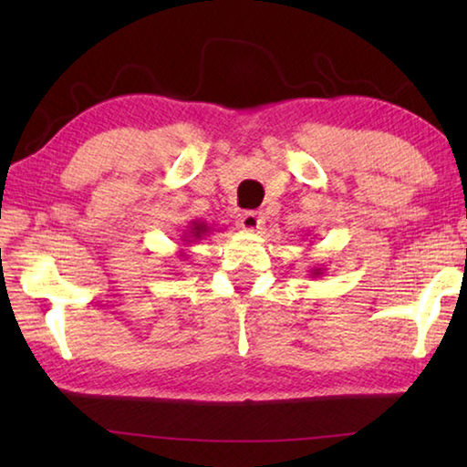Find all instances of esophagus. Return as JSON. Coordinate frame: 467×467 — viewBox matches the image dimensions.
Masks as SVG:
<instances>
[{"mask_svg": "<svg viewBox=\"0 0 467 467\" xmlns=\"http://www.w3.org/2000/svg\"><path fill=\"white\" fill-rule=\"evenodd\" d=\"M262 224H264V216L259 214V212L249 210V212H243L239 216V226L247 233L257 231V228H262Z\"/></svg>", "mask_w": 467, "mask_h": 467, "instance_id": "34e87169", "label": "esophagus"}]
</instances>
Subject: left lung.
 <instances>
[{
    "instance_id": "left-lung-1",
    "label": "left lung",
    "mask_w": 467,
    "mask_h": 467,
    "mask_svg": "<svg viewBox=\"0 0 467 467\" xmlns=\"http://www.w3.org/2000/svg\"><path fill=\"white\" fill-rule=\"evenodd\" d=\"M323 274H326V267H311L309 270V275H313V278H319Z\"/></svg>"
}]
</instances>
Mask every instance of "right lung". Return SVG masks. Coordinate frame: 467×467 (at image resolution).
Wrapping results in <instances>:
<instances>
[{
  "label": "right lung",
  "mask_w": 467,
  "mask_h": 467,
  "mask_svg": "<svg viewBox=\"0 0 467 467\" xmlns=\"http://www.w3.org/2000/svg\"><path fill=\"white\" fill-rule=\"evenodd\" d=\"M212 233H214V228L208 226L205 223H202V220H192V223L185 226L183 234H181V243H183V244H193L197 241L205 239V236H210ZM179 257H187V255H185L183 251H179Z\"/></svg>",
  "instance_id": "right-lung-1"
}]
</instances>
